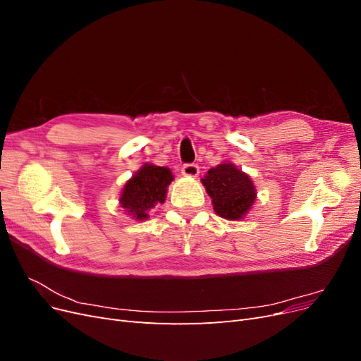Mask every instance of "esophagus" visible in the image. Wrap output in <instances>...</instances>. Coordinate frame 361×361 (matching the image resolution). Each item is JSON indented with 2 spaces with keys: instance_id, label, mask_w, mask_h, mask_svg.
<instances>
[{
  "instance_id": "34e87169",
  "label": "esophagus",
  "mask_w": 361,
  "mask_h": 361,
  "mask_svg": "<svg viewBox=\"0 0 361 361\" xmlns=\"http://www.w3.org/2000/svg\"><path fill=\"white\" fill-rule=\"evenodd\" d=\"M200 173V169L197 164H185L182 167V174L183 176H188V178H197Z\"/></svg>"
}]
</instances>
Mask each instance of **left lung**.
<instances>
[{"label": "left lung", "instance_id": "obj_1", "mask_svg": "<svg viewBox=\"0 0 361 361\" xmlns=\"http://www.w3.org/2000/svg\"><path fill=\"white\" fill-rule=\"evenodd\" d=\"M202 183L212 199L215 214L226 220H241L256 200L253 180L232 162H221L207 170Z\"/></svg>", "mask_w": 361, "mask_h": 361}]
</instances>
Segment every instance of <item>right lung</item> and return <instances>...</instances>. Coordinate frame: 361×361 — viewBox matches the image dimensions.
I'll list each match as a JSON object with an SVG mask.
<instances>
[{
	"instance_id": "add662e5",
	"label": "right lung",
	"mask_w": 361,
	"mask_h": 361,
	"mask_svg": "<svg viewBox=\"0 0 361 361\" xmlns=\"http://www.w3.org/2000/svg\"><path fill=\"white\" fill-rule=\"evenodd\" d=\"M171 180L173 174L170 169L145 164L125 183L118 202L128 215L134 216L135 220H147V212L152 207L166 202L167 188Z\"/></svg>"
}]
</instances>
